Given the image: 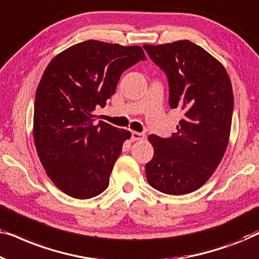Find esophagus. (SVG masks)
Returning a JSON list of instances; mask_svg holds the SVG:
<instances>
[{"label": "esophagus", "instance_id": "obj_1", "mask_svg": "<svg viewBox=\"0 0 259 259\" xmlns=\"http://www.w3.org/2000/svg\"><path fill=\"white\" fill-rule=\"evenodd\" d=\"M145 139V134L139 133V132H132V140L137 141V140H144Z\"/></svg>", "mask_w": 259, "mask_h": 259}]
</instances>
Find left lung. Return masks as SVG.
Segmentation results:
<instances>
[{"label":"left lung","mask_w":259,"mask_h":259,"mask_svg":"<svg viewBox=\"0 0 259 259\" xmlns=\"http://www.w3.org/2000/svg\"><path fill=\"white\" fill-rule=\"evenodd\" d=\"M144 48L167 75L171 108L184 113L172 138L148 137L154 155L145 166L147 182L166 194L191 193L211 178L225 154L233 112L231 80L214 56L189 40Z\"/></svg>","instance_id":"1"}]
</instances>
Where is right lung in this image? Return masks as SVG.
I'll use <instances>...</instances> for the list:
<instances>
[{"instance_id":"right-lung-1","label":"right lung","mask_w":259,"mask_h":259,"mask_svg":"<svg viewBox=\"0 0 259 259\" xmlns=\"http://www.w3.org/2000/svg\"><path fill=\"white\" fill-rule=\"evenodd\" d=\"M145 59L140 46L88 40L48 63L35 94L33 136L46 173L63 193L90 199L107 189L131 132L95 125L94 111L115 93L123 70Z\"/></svg>"}]
</instances>
